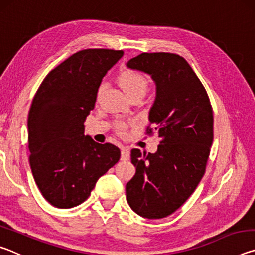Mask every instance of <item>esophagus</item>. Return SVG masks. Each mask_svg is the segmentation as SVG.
I'll return each mask as SVG.
<instances>
[{
	"mask_svg": "<svg viewBox=\"0 0 255 255\" xmlns=\"http://www.w3.org/2000/svg\"><path fill=\"white\" fill-rule=\"evenodd\" d=\"M129 156H130V152L127 146H123L122 147V159L123 161H128Z\"/></svg>",
	"mask_w": 255,
	"mask_h": 255,
	"instance_id": "1",
	"label": "esophagus"
}]
</instances>
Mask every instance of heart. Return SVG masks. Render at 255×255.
<instances>
[{
  "label": "heart",
  "instance_id": "heart-1",
  "mask_svg": "<svg viewBox=\"0 0 255 255\" xmlns=\"http://www.w3.org/2000/svg\"><path fill=\"white\" fill-rule=\"evenodd\" d=\"M119 85L122 86L123 90L126 92L129 97L133 93L138 92H146L147 90V80L145 77L135 71L127 70L124 71L118 76ZM103 88V84L100 86V90ZM129 125L127 123H118L117 124V131L119 135H124L128 129Z\"/></svg>",
  "mask_w": 255,
  "mask_h": 255
}]
</instances>
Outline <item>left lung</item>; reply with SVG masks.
Returning a JSON list of instances; mask_svg holds the SVG:
<instances>
[{
	"mask_svg": "<svg viewBox=\"0 0 255 255\" xmlns=\"http://www.w3.org/2000/svg\"><path fill=\"white\" fill-rule=\"evenodd\" d=\"M127 66L145 72L156 84L149 126L161 138L156 153L131 149L136 174L126 184L130 208L141 217L164 218L179 209L205 174L214 139V115L208 94L183 57L143 53Z\"/></svg>",
	"mask_w": 255,
	"mask_h": 255,
	"instance_id": "left-lung-1",
	"label": "left lung"
}]
</instances>
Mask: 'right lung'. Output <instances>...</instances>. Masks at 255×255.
<instances>
[{"mask_svg": "<svg viewBox=\"0 0 255 255\" xmlns=\"http://www.w3.org/2000/svg\"><path fill=\"white\" fill-rule=\"evenodd\" d=\"M123 50L84 49L51 70L34 94L28 117L29 163L45 199L73 208L91 195L100 176L120 158L117 146L84 136L98 89Z\"/></svg>", "mask_w": 255, "mask_h": 255, "instance_id": "add662e5", "label": "right lung"}]
</instances>
